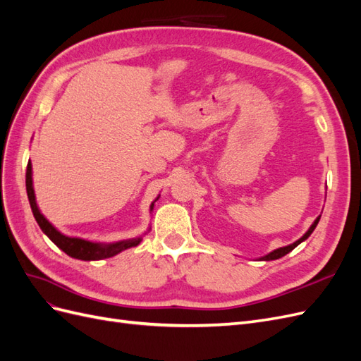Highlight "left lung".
I'll list each match as a JSON object with an SVG mask.
<instances>
[{
	"label": "left lung",
	"instance_id": "8db88e82",
	"mask_svg": "<svg viewBox=\"0 0 361 361\" xmlns=\"http://www.w3.org/2000/svg\"><path fill=\"white\" fill-rule=\"evenodd\" d=\"M319 218L321 216H318V218H316V220H314V223L310 226V228H309V231L307 232H305V235L302 236V238H300L298 239V241L297 243H293V244H290V245H288V247H281V248H277V250H274V251H272V253H269V255H267L265 257H262V260H274V259H279V257H283V256H285V255H288L289 253V251H292L295 247H297L298 244H301L302 241H304V239H307L310 235H312V232L314 231V227H316V224H318L319 223Z\"/></svg>",
	"mask_w": 361,
	"mask_h": 361
}]
</instances>
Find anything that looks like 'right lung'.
<instances>
[{"instance_id": "add662e5", "label": "right lung", "mask_w": 361, "mask_h": 361, "mask_svg": "<svg viewBox=\"0 0 361 361\" xmlns=\"http://www.w3.org/2000/svg\"><path fill=\"white\" fill-rule=\"evenodd\" d=\"M25 187H27V194H28V200H30L32 215H35L36 221L40 226L42 231L45 232L51 241L56 244L59 248H61L64 253L75 257V259L101 260V259H106V257H113L117 253H120V251L138 245L140 241H141V238H133V239H128V241H120V243L105 245V244H94V243H90V241H84V239H80V238L64 236L57 231V228H54V226L37 209L35 190H32L31 164L30 162H28L27 173H25ZM152 207H154V204L150 206V209H152Z\"/></svg>"}]
</instances>
